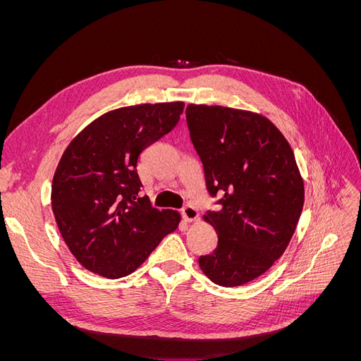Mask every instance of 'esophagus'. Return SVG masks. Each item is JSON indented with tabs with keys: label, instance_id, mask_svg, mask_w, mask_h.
Instances as JSON below:
<instances>
[{
	"label": "esophagus",
	"instance_id": "esophagus-1",
	"mask_svg": "<svg viewBox=\"0 0 361 361\" xmlns=\"http://www.w3.org/2000/svg\"><path fill=\"white\" fill-rule=\"evenodd\" d=\"M182 216H183V220L185 221H188V223H191V221H195L199 218V211L195 209V207L192 206V204H187L182 209Z\"/></svg>",
	"mask_w": 361,
	"mask_h": 361
}]
</instances>
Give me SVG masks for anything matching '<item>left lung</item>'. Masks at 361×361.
Masks as SVG:
<instances>
[{
	"mask_svg": "<svg viewBox=\"0 0 361 361\" xmlns=\"http://www.w3.org/2000/svg\"><path fill=\"white\" fill-rule=\"evenodd\" d=\"M187 123L207 191L220 197L218 209L203 215L218 244L199 265L216 285H245L274 265L297 228L304 180L293 150L269 118L253 111L190 104Z\"/></svg>",
	"mask_w": 361,
	"mask_h": 361,
	"instance_id": "1",
	"label": "left lung"
}]
</instances>
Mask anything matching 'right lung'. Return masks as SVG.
Listing matches in <instances>:
<instances>
[{
    "label": "right lung",
    "mask_w": 361,
    "mask_h": 361,
    "mask_svg": "<svg viewBox=\"0 0 361 361\" xmlns=\"http://www.w3.org/2000/svg\"><path fill=\"white\" fill-rule=\"evenodd\" d=\"M183 102L140 104L97 117L63 152L51 204L80 264L105 279L129 276L180 223L176 211L138 197L141 152L179 122Z\"/></svg>",
    "instance_id": "obj_1"
}]
</instances>
